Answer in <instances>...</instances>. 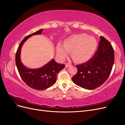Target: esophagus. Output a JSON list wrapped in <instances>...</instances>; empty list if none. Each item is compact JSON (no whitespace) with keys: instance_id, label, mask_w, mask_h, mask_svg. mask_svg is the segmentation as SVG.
<instances>
[{"instance_id":"1","label":"esophagus","mask_w":125,"mask_h":125,"mask_svg":"<svg viewBox=\"0 0 125 125\" xmlns=\"http://www.w3.org/2000/svg\"><path fill=\"white\" fill-rule=\"evenodd\" d=\"M70 66V64H69V63H66L65 67H66V68H68Z\"/></svg>"}]
</instances>
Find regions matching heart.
Returning <instances> with one entry per match:
<instances>
[{
  "mask_svg": "<svg viewBox=\"0 0 125 125\" xmlns=\"http://www.w3.org/2000/svg\"><path fill=\"white\" fill-rule=\"evenodd\" d=\"M97 44L95 37L85 33L77 34L68 37L63 45L59 43L56 46V53L59 59L63 60L71 52V56L75 62H83L92 57Z\"/></svg>",
  "mask_w": 125,
  "mask_h": 125,
  "instance_id": "1",
  "label": "heart"
}]
</instances>
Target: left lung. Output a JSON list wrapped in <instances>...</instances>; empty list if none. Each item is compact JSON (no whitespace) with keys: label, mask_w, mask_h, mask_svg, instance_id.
Here are the masks:
<instances>
[{"label":"left lung","mask_w":125,"mask_h":125,"mask_svg":"<svg viewBox=\"0 0 125 125\" xmlns=\"http://www.w3.org/2000/svg\"><path fill=\"white\" fill-rule=\"evenodd\" d=\"M97 50L89 61L77 65V74L72 78L76 85L87 90H93L106 81L114 62V51L111 43L104 37H100Z\"/></svg>","instance_id":"obj_1"}]
</instances>
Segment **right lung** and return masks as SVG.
Listing matches in <instances>:
<instances>
[{
  "instance_id": "right-lung-1",
  "label": "right lung",
  "mask_w": 125,
  "mask_h": 125,
  "mask_svg": "<svg viewBox=\"0 0 125 125\" xmlns=\"http://www.w3.org/2000/svg\"><path fill=\"white\" fill-rule=\"evenodd\" d=\"M43 29H41L26 36L19 45L16 55V64L22 80L29 86L37 90H46L53 85L56 82L57 74L65 68V65L56 62L54 59L39 68L31 69L22 63L21 50L25 42L32 35L41 34Z\"/></svg>"
}]
</instances>
